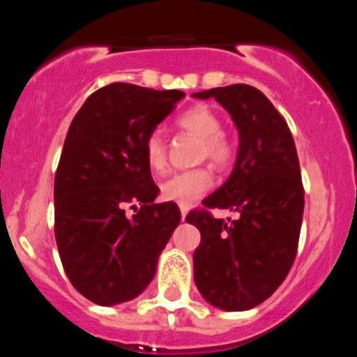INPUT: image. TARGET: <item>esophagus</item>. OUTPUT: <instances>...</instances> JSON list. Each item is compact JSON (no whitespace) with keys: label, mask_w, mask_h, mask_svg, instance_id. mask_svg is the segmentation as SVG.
<instances>
[{"label":"esophagus","mask_w":357,"mask_h":357,"mask_svg":"<svg viewBox=\"0 0 357 357\" xmlns=\"http://www.w3.org/2000/svg\"><path fill=\"white\" fill-rule=\"evenodd\" d=\"M181 216H182V222H184L185 220V214H188V211H189V206H184V204H181Z\"/></svg>","instance_id":"34e87169"}]
</instances>
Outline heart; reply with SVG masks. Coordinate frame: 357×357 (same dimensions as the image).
Returning a JSON list of instances; mask_svg holds the SVG:
<instances>
[{"label":"heart","instance_id":"1","mask_svg":"<svg viewBox=\"0 0 357 357\" xmlns=\"http://www.w3.org/2000/svg\"><path fill=\"white\" fill-rule=\"evenodd\" d=\"M176 127L200 139L198 159H207L216 169L229 168L236 157V144L222 130L223 121L216 110L206 103L189 107L176 116ZM144 157L151 172L160 173L166 168V141L159 130L151 132L144 141ZM213 185V173L206 166L175 173L160 184V197L176 204H193Z\"/></svg>","mask_w":357,"mask_h":357}]
</instances>
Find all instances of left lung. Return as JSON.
Returning <instances> with one entry per match:
<instances>
[{
    "label": "left lung",
    "instance_id": "left-lung-1",
    "mask_svg": "<svg viewBox=\"0 0 357 357\" xmlns=\"http://www.w3.org/2000/svg\"><path fill=\"white\" fill-rule=\"evenodd\" d=\"M193 96L222 103L239 132L229 181L185 216L202 234L195 282L209 304L245 311L266 301L293 266L304 214L301 164L288 123L259 89L234 84ZM211 208L240 218L218 220Z\"/></svg>",
    "mask_w": 357,
    "mask_h": 357
}]
</instances>
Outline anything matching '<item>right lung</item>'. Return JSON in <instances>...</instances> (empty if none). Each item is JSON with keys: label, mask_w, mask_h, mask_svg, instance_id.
<instances>
[{"label": "right lung", "mask_w": 357, "mask_h": 357, "mask_svg": "<svg viewBox=\"0 0 357 357\" xmlns=\"http://www.w3.org/2000/svg\"><path fill=\"white\" fill-rule=\"evenodd\" d=\"M184 96L114 82L69 125L55 173V239L68 279L94 304L143 293L181 223L175 202H153L144 141Z\"/></svg>", "instance_id": "right-lung-1"}]
</instances>
